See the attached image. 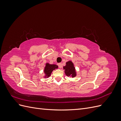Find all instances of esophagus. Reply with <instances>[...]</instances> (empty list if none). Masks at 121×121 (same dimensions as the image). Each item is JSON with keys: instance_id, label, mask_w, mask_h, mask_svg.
<instances>
[{"instance_id": "1", "label": "esophagus", "mask_w": 121, "mask_h": 121, "mask_svg": "<svg viewBox=\"0 0 121 121\" xmlns=\"http://www.w3.org/2000/svg\"><path fill=\"white\" fill-rule=\"evenodd\" d=\"M58 66L60 68H61L62 67V64L61 63H59L58 64Z\"/></svg>"}]
</instances>
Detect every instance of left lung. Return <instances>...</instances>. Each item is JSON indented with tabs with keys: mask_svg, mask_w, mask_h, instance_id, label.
I'll return each mask as SVG.
<instances>
[{
	"mask_svg": "<svg viewBox=\"0 0 121 121\" xmlns=\"http://www.w3.org/2000/svg\"><path fill=\"white\" fill-rule=\"evenodd\" d=\"M65 69V74L68 77H72V78L76 76L75 69L74 64L71 61H69L66 63V65L63 67Z\"/></svg>",
	"mask_w": 121,
	"mask_h": 121,
	"instance_id": "obj_1",
	"label": "left lung"
}]
</instances>
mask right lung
<instances>
[{
    "mask_svg": "<svg viewBox=\"0 0 121 121\" xmlns=\"http://www.w3.org/2000/svg\"><path fill=\"white\" fill-rule=\"evenodd\" d=\"M58 66L56 65H50L48 63L46 64V66L44 68V73L45 74L46 76L45 77H49L52 74V72L56 69H57Z\"/></svg>",
    "mask_w": 121,
    "mask_h": 121,
    "instance_id": "1",
    "label": "right lung"
}]
</instances>
